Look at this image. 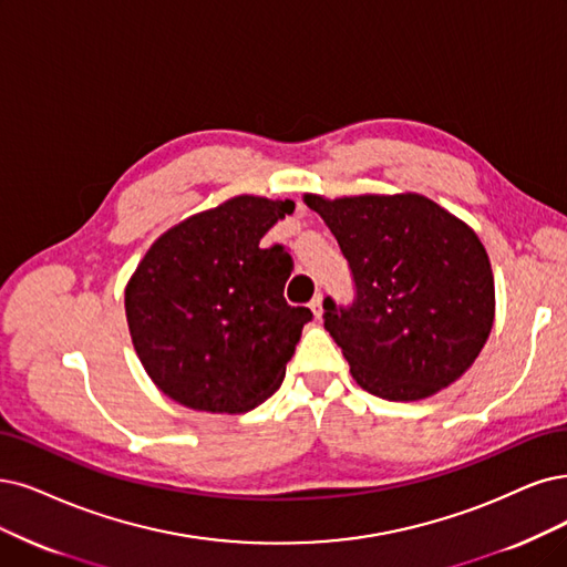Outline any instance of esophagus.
<instances>
[{
  "label": "esophagus",
  "instance_id": "1",
  "mask_svg": "<svg viewBox=\"0 0 567 567\" xmlns=\"http://www.w3.org/2000/svg\"><path fill=\"white\" fill-rule=\"evenodd\" d=\"M308 306H310V310H312V316H316V318L320 320V318H322V312H324V308H322V295H316V297H312Z\"/></svg>",
  "mask_w": 567,
  "mask_h": 567
}]
</instances>
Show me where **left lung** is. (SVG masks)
<instances>
[{"mask_svg": "<svg viewBox=\"0 0 567 567\" xmlns=\"http://www.w3.org/2000/svg\"><path fill=\"white\" fill-rule=\"evenodd\" d=\"M348 259L354 301L324 299V329L352 379L390 402L449 388L484 348L495 318L493 270L474 230L417 194L303 196Z\"/></svg>", "mask_w": 567, "mask_h": 567, "instance_id": "left-lung-1", "label": "left lung"}]
</instances>
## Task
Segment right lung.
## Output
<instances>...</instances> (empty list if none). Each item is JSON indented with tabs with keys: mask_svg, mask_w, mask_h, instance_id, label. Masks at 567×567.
Masks as SVG:
<instances>
[{
	"mask_svg": "<svg viewBox=\"0 0 567 567\" xmlns=\"http://www.w3.org/2000/svg\"><path fill=\"white\" fill-rule=\"evenodd\" d=\"M291 200L236 196L173 226L125 287L137 358L171 400L209 413H245L285 379L312 320L282 297L291 257L261 249Z\"/></svg>",
	"mask_w": 567,
	"mask_h": 567,
	"instance_id": "add662e5",
	"label": "right lung"
}]
</instances>
